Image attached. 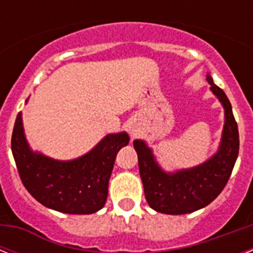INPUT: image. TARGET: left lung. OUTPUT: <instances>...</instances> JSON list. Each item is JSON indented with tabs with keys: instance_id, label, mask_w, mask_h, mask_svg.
<instances>
[{
	"instance_id": "obj_1",
	"label": "left lung",
	"mask_w": 253,
	"mask_h": 253,
	"mask_svg": "<svg viewBox=\"0 0 253 253\" xmlns=\"http://www.w3.org/2000/svg\"><path fill=\"white\" fill-rule=\"evenodd\" d=\"M206 80L224 110L222 138L211 158L192 168L167 172L144 140H134L146 200L155 211L181 215L200 210L219 196L231 176L239 154L238 125L227 95L212 83L210 75L206 76Z\"/></svg>"
}]
</instances>
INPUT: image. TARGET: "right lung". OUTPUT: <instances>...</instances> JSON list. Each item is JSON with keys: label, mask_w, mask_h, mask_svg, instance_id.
<instances>
[{"label": "right lung", "mask_w": 253, "mask_h": 253, "mask_svg": "<svg viewBox=\"0 0 253 253\" xmlns=\"http://www.w3.org/2000/svg\"><path fill=\"white\" fill-rule=\"evenodd\" d=\"M128 142L126 131L107 134L80 158L56 160L33 151L19 113L11 136V151L22 182L38 202L65 214H93L106 204L115 158Z\"/></svg>", "instance_id": "right-lung-1"}]
</instances>
